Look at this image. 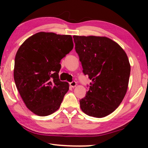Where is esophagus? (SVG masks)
Listing matches in <instances>:
<instances>
[{
    "instance_id": "1",
    "label": "esophagus",
    "mask_w": 148,
    "mask_h": 148,
    "mask_svg": "<svg viewBox=\"0 0 148 148\" xmlns=\"http://www.w3.org/2000/svg\"><path fill=\"white\" fill-rule=\"evenodd\" d=\"M69 84H70V86L72 87H75L76 86V85H77L76 82H75V81H72V82H71V83H70Z\"/></svg>"
}]
</instances>
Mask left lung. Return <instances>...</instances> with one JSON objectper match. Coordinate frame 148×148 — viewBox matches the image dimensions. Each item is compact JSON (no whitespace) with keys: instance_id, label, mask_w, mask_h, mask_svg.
<instances>
[{"instance_id":"1","label":"left lung","mask_w":148,"mask_h":148,"mask_svg":"<svg viewBox=\"0 0 148 148\" xmlns=\"http://www.w3.org/2000/svg\"><path fill=\"white\" fill-rule=\"evenodd\" d=\"M83 72L92 80L86 97L79 101L85 114L103 117L121 104L128 88L129 59L122 47L104 36H73Z\"/></svg>"}]
</instances>
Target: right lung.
I'll use <instances>...</instances> for the list:
<instances>
[{
	"label": "right lung",
	"instance_id": "right-lung-1",
	"mask_svg": "<svg viewBox=\"0 0 148 148\" xmlns=\"http://www.w3.org/2000/svg\"><path fill=\"white\" fill-rule=\"evenodd\" d=\"M71 35L40 32L25 41L15 57L14 77L26 106L40 116L59 108L69 89L60 81L61 60L73 49Z\"/></svg>",
	"mask_w": 148,
	"mask_h": 148
}]
</instances>
